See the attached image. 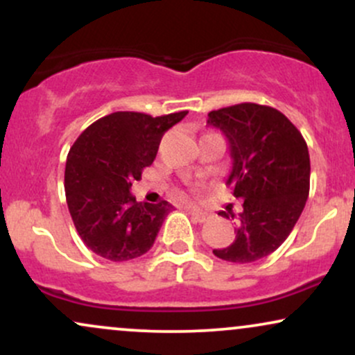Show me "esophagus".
<instances>
[{"mask_svg": "<svg viewBox=\"0 0 355 355\" xmlns=\"http://www.w3.org/2000/svg\"><path fill=\"white\" fill-rule=\"evenodd\" d=\"M189 214L191 215V218H193L195 222H198V223L207 222V220L210 218L209 214H205V211H200V210H190Z\"/></svg>", "mask_w": 355, "mask_h": 355, "instance_id": "obj_1", "label": "esophagus"}]
</instances>
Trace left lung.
<instances>
[{"label":"left lung","mask_w":355,"mask_h":355,"mask_svg":"<svg viewBox=\"0 0 355 355\" xmlns=\"http://www.w3.org/2000/svg\"><path fill=\"white\" fill-rule=\"evenodd\" d=\"M207 123L229 140L234 165L227 185L243 200L235 240L214 254L227 262H255L282 245L302 214L311 189L307 144L284 113L266 105L214 110ZM218 215L234 218L232 211Z\"/></svg>","instance_id":"1"}]
</instances>
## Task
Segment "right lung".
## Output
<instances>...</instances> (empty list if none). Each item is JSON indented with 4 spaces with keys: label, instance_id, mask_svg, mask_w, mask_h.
Masks as SVG:
<instances>
[{
    "label": "right lung",
    "instance_id": "right-lung-1",
    "mask_svg": "<svg viewBox=\"0 0 355 355\" xmlns=\"http://www.w3.org/2000/svg\"><path fill=\"white\" fill-rule=\"evenodd\" d=\"M187 113L115 112L76 138L67 157L64 193L80 239L96 255L125 262L152 248L173 207L137 202L130 189L153 164L166 130Z\"/></svg>",
    "mask_w": 355,
    "mask_h": 355
}]
</instances>
